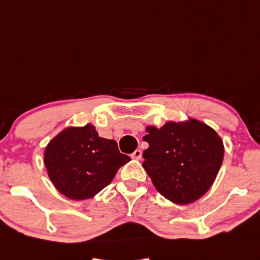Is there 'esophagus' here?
I'll return each mask as SVG.
<instances>
[{
	"label": "esophagus",
	"mask_w": 260,
	"mask_h": 260,
	"mask_svg": "<svg viewBox=\"0 0 260 260\" xmlns=\"http://www.w3.org/2000/svg\"><path fill=\"white\" fill-rule=\"evenodd\" d=\"M131 157H132V158H135V160H140V158L142 157V152H141L140 149H137V150H134V152L132 153Z\"/></svg>",
	"instance_id": "34e87169"
}]
</instances>
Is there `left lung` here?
I'll list each match as a JSON object with an SVG mask.
<instances>
[{
  "mask_svg": "<svg viewBox=\"0 0 260 260\" xmlns=\"http://www.w3.org/2000/svg\"><path fill=\"white\" fill-rule=\"evenodd\" d=\"M146 131L143 140L149 147L143 152L142 166L157 191L177 204L203 196L223 162V142L216 132L195 119Z\"/></svg>",
  "mask_w": 260,
  "mask_h": 260,
  "instance_id": "1",
  "label": "left lung"
}]
</instances>
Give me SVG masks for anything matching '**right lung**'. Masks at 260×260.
<instances>
[{
	"mask_svg": "<svg viewBox=\"0 0 260 260\" xmlns=\"http://www.w3.org/2000/svg\"><path fill=\"white\" fill-rule=\"evenodd\" d=\"M131 161L114 140L100 138L95 127H69L46 147L44 164L55 187L69 199H91L107 187Z\"/></svg>",
	"mask_w": 260,
	"mask_h": 260,
	"instance_id": "1",
	"label": "right lung"
}]
</instances>
